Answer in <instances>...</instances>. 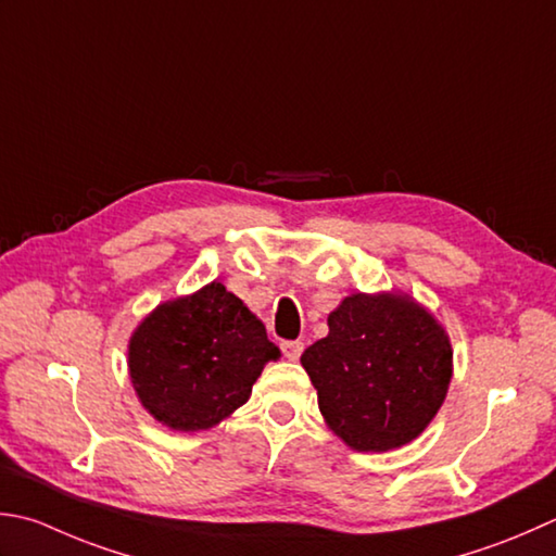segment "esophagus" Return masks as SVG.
Masks as SVG:
<instances>
[{"mask_svg":"<svg viewBox=\"0 0 556 556\" xmlns=\"http://www.w3.org/2000/svg\"><path fill=\"white\" fill-rule=\"evenodd\" d=\"M281 352L289 362H299V356L303 354V342H281Z\"/></svg>","mask_w":556,"mask_h":556,"instance_id":"esophagus-1","label":"esophagus"}]
</instances>
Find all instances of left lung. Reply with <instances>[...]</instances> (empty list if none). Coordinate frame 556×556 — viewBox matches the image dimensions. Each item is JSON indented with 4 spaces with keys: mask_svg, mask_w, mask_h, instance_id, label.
Listing matches in <instances>:
<instances>
[{
    "mask_svg": "<svg viewBox=\"0 0 556 556\" xmlns=\"http://www.w3.org/2000/svg\"><path fill=\"white\" fill-rule=\"evenodd\" d=\"M328 337L301 354L320 415L358 453L415 441L437 417L453 378L451 337L402 291L350 293L328 315Z\"/></svg>",
    "mask_w": 556,
    "mask_h": 556,
    "instance_id": "left-lung-1",
    "label": "left lung"
}]
</instances>
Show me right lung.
Masks as SVG:
<instances>
[{
	"label": "right lung",
	"mask_w": 556,
	"mask_h": 556,
	"mask_svg": "<svg viewBox=\"0 0 556 556\" xmlns=\"http://www.w3.org/2000/svg\"><path fill=\"white\" fill-rule=\"evenodd\" d=\"M281 356L263 320L222 281L163 301L127 344V371L151 417L206 431L245 405L267 362Z\"/></svg>",
	"instance_id": "right-lung-1"
}]
</instances>
